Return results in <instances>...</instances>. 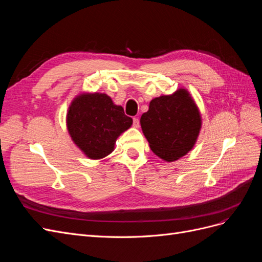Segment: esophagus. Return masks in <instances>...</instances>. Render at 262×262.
I'll return each mask as SVG.
<instances>
[{"label":"esophagus","instance_id":"1","mask_svg":"<svg viewBox=\"0 0 262 262\" xmlns=\"http://www.w3.org/2000/svg\"><path fill=\"white\" fill-rule=\"evenodd\" d=\"M133 126H134V128H139V126H140L139 118H133Z\"/></svg>","mask_w":262,"mask_h":262}]
</instances>
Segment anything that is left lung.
Here are the masks:
<instances>
[{
    "mask_svg": "<svg viewBox=\"0 0 262 262\" xmlns=\"http://www.w3.org/2000/svg\"><path fill=\"white\" fill-rule=\"evenodd\" d=\"M140 122L150 149L166 162H175L191 150L201 129L199 109L184 89L150 100Z\"/></svg>",
    "mask_w": 262,
    "mask_h": 262,
    "instance_id": "1",
    "label": "left lung"
}]
</instances>
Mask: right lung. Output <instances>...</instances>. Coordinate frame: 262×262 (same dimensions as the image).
<instances>
[{
	"mask_svg": "<svg viewBox=\"0 0 262 262\" xmlns=\"http://www.w3.org/2000/svg\"><path fill=\"white\" fill-rule=\"evenodd\" d=\"M108 95L84 93L76 96L68 110L67 126L74 143L92 160H100L113 152L121 133L132 125Z\"/></svg>",
	"mask_w": 262,
	"mask_h": 262,
	"instance_id": "add662e5",
	"label": "right lung"
}]
</instances>
